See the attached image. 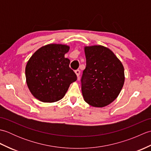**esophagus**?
Listing matches in <instances>:
<instances>
[{"label":"esophagus","instance_id":"34e87169","mask_svg":"<svg viewBox=\"0 0 151 151\" xmlns=\"http://www.w3.org/2000/svg\"><path fill=\"white\" fill-rule=\"evenodd\" d=\"M80 73H81V71H80V70H79V69H77V70H75V73H76V76H77L78 79H79V75H80Z\"/></svg>","mask_w":151,"mask_h":151}]
</instances>
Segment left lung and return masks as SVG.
I'll list each match as a JSON object with an SVG mask.
<instances>
[{
    "mask_svg": "<svg viewBox=\"0 0 151 151\" xmlns=\"http://www.w3.org/2000/svg\"><path fill=\"white\" fill-rule=\"evenodd\" d=\"M86 67L81 78L84 101L94 107H104L116 99L124 82V67L108 48L85 47Z\"/></svg>",
    "mask_w": 151,
    "mask_h": 151,
    "instance_id": "8db88e82",
    "label": "left lung"
}]
</instances>
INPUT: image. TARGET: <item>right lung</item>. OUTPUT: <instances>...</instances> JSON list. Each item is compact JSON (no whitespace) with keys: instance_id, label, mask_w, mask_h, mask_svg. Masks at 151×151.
Listing matches in <instances>:
<instances>
[{"instance_id":"obj_1","label":"right lung","mask_w":151,"mask_h":151,"mask_svg":"<svg viewBox=\"0 0 151 151\" xmlns=\"http://www.w3.org/2000/svg\"><path fill=\"white\" fill-rule=\"evenodd\" d=\"M69 47L49 44L38 49L25 69L27 84L31 93L40 101L54 102L62 99L70 84L77 79L65 58Z\"/></svg>"}]
</instances>
